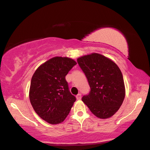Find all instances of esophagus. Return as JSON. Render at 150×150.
I'll list each match as a JSON object with an SVG mask.
<instances>
[{
	"mask_svg": "<svg viewBox=\"0 0 150 150\" xmlns=\"http://www.w3.org/2000/svg\"><path fill=\"white\" fill-rule=\"evenodd\" d=\"M81 98V94H78V95H76V99L77 100H80Z\"/></svg>",
	"mask_w": 150,
	"mask_h": 150,
	"instance_id": "esophagus-1",
	"label": "esophagus"
}]
</instances>
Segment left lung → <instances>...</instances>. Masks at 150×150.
Returning <instances> with one entry per match:
<instances>
[{"label": "left lung", "mask_w": 150, "mask_h": 150, "mask_svg": "<svg viewBox=\"0 0 150 150\" xmlns=\"http://www.w3.org/2000/svg\"><path fill=\"white\" fill-rule=\"evenodd\" d=\"M77 62L91 87L82 101L96 117H111L120 109L126 94L120 69L113 61L98 53L79 57Z\"/></svg>", "instance_id": "obj_1"}]
</instances>
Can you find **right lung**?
<instances>
[{"label":"right lung","instance_id":"1","mask_svg":"<svg viewBox=\"0 0 150 150\" xmlns=\"http://www.w3.org/2000/svg\"><path fill=\"white\" fill-rule=\"evenodd\" d=\"M76 64L71 58L54 57L39 66L32 76L30 103L39 117L48 123L63 122L76 101L65 76Z\"/></svg>","mask_w":150,"mask_h":150}]
</instances>
